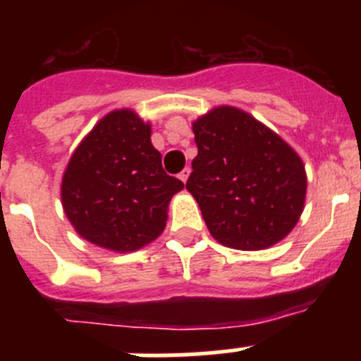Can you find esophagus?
<instances>
[{"mask_svg": "<svg viewBox=\"0 0 361 361\" xmlns=\"http://www.w3.org/2000/svg\"><path fill=\"white\" fill-rule=\"evenodd\" d=\"M190 168H184L183 171H180V173H178V178H180V180H183V183H186L188 180V177H190Z\"/></svg>", "mask_w": 361, "mask_h": 361, "instance_id": "34e87169", "label": "esophagus"}]
</instances>
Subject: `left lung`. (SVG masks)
I'll return each instance as SVG.
<instances>
[{
	"instance_id": "left-lung-1",
	"label": "left lung",
	"mask_w": 361,
	"mask_h": 361,
	"mask_svg": "<svg viewBox=\"0 0 361 361\" xmlns=\"http://www.w3.org/2000/svg\"><path fill=\"white\" fill-rule=\"evenodd\" d=\"M197 157L186 188L220 244L266 250L291 233L304 212L307 177L298 153L233 106L193 123Z\"/></svg>"
}]
</instances>
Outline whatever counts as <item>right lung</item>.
<instances>
[{"mask_svg": "<svg viewBox=\"0 0 361 361\" xmlns=\"http://www.w3.org/2000/svg\"><path fill=\"white\" fill-rule=\"evenodd\" d=\"M152 126L133 110H114L73 152L61 200L73 229L104 250H141L164 231L168 204L184 188L162 170Z\"/></svg>", "mask_w": 361, "mask_h": 361, "instance_id": "1", "label": "right lung"}]
</instances>
